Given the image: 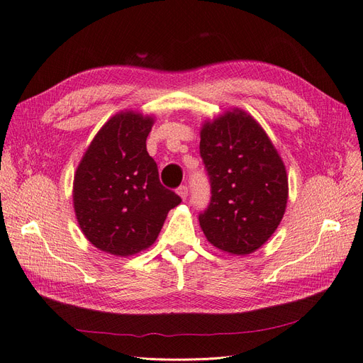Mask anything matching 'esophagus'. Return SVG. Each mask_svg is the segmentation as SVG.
Instances as JSON below:
<instances>
[{"label": "esophagus", "instance_id": "obj_1", "mask_svg": "<svg viewBox=\"0 0 363 363\" xmlns=\"http://www.w3.org/2000/svg\"><path fill=\"white\" fill-rule=\"evenodd\" d=\"M177 194L180 195L182 200H186V196H188V186H180V188L177 189Z\"/></svg>", "mask_w": 363, "mask_h": 363}]
</instances>
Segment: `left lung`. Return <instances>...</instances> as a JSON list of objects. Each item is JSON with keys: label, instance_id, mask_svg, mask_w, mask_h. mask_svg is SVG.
<instances>
[{"label": "left lung", "instance_id": "obj_1", "mask_svg": "<svg viewBox=\"0 0 363 363\" xmlns=\"http://www.w3.org/2000/svg\"><path fill=\"white\" fill-rule=\"evenodd\" d=\"M200 136L212 194L200 225L213 247L250 255L272 236L284 215L286 168L265 130L239 108L206 121Z\"/></svg>", "mask_w": 363, "mask_h": 363}]
</instances>
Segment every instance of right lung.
<instances>
[{
    "label": "right lung",
    "instance_id": "obj_1",
    "mask_svg": "<svg viewBox=\"0 0 363 363\" xmlns=\"http://www.w3.org/2000/svg\"><path fill=\"white\" fill-rule=\"evenodd\" d=\"M151 116H112L95 135L74 175V211L83 235L98 250L131 256L155 244L180 196L159 180L147 151Z\"/></svg>",
    "mask_w": 363,
    "mask_h": 363
}]
</instances>
